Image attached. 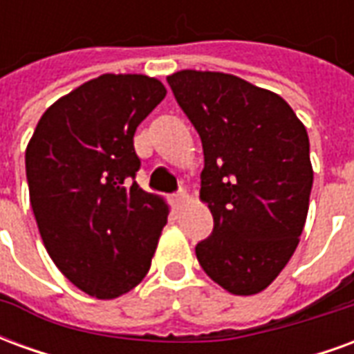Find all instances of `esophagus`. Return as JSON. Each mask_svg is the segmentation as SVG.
Masks as SVG:
<instances>
[{"label": "esophagus", "mask_w": 354, "mask_h": 354, "mask_svg": "<svg viewBox=\"0 0 354 354\" xmlns=\"http://www.w3.org/2000/svg\"><path fill=\"white\" fill-rule=\"evenodd\" d=\"M185 201H187V193H185L184 189H180V192L172 197V203H174V207L176 208H182V205H184Z\"/></svg>", "instance_id": "1"}]
</instances>
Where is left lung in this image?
<instances>
[{"mask_svg":"<svg viewBox=\"0 0 354 354\" xmlns=\"http://www.w3.org/2000/svg\"><path fill=\"white\" fill-rule=\"evenodd\" d=\"M203 142L201 199L214 218L195 246L205 273L235 296L279 277L299 243L309 210V136L286 102L222 72L167 77Z\"/></svg>","mask_w":354,"mask_h":354,"instance_id":"obj_1","label":"left lung"}]
</instances>
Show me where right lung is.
Listing matches in <instances>:
<instances>
[{
  "instance_id": "1",
  "label": "right lung",
  "mask_w": 354,
  "mask_h": 354,
  "mask_svg": "<svg viewBox=\"0 0 354 354\" xmlns=\"http://www.w3.org/2000/svg\"><path fill=\"white\" fill-rule=\"evenodd\" d=\"M165 94L155 77L104 73L55 102L26 147L43 245L68 281L98 299L138 286L167 223V203L134 182L132 140Z\"/></svg>"
}]
</instances>
